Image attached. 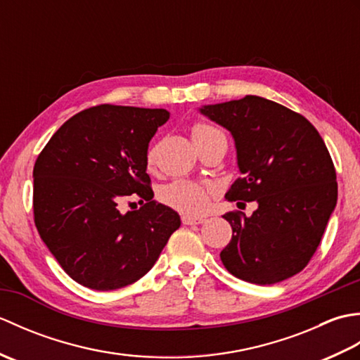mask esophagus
I'll use <instances>...</instances> for the list:
<instances>
[{
	"label": "esophagus",
	"instance_id": "1",
	"mask_svg": "<svg viewBox=\"0 0 360 360\" xmlns=\"http://www.w3.org/2000/svg\"><path fill=\"white\" fill-rule=\"evenodd\" d=\"M182 223H184V224H202L204 223V218L182 215Z\"/></svg>",
	"mask_w": 360,
	"mask_h": 360
}]
</instances>
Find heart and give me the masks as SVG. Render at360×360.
Returning a JSON list of instances; mask_svg holds the SVG:
<instances>
[{
	"instance_id": "obj_1",
	"label": "heart",
	"mask_w": 360,
	"mask_h": 360,
	"mask_svg": "<svg viewBox=\"0 0 360 360\" xmlns=\"http://www.w3.org/2000/svg\"><path fill=\"white\" fill-rule=\"evenodd\" d=\"M213 136H224L217 128L207 124H195L192 128L193 141L207 139ZM155 160V148H150L147 153V162L151 165ZM162 200L172 207L184 212L187 215H201L209 207L210 195L209 190L188 181H176L162 190Z\"/></svg>"
}]
</instances>
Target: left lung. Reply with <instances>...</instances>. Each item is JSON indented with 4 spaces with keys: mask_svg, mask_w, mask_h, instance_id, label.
<instances>
[{
    "mask_svg": "<svg viewBox=\"0 0 360 360\" xmlns=\"http://www.w3.org/2000/svg\"><path fill=\"white\" fill-rule=\"evenodd\" d=\"M200 112L235 141L243 176L226 200L258 204L250 217L223 215L232 240L221 262L255 285L292 277L314 255L338 202L334 164L322 136L302 114L258 96L202 105Z\"/></svg>",
    "mask_w": 360,
    "mask_h": 360,
    "instance_id": "8db88e82",
    "label": "left lung"
}]
</instances>
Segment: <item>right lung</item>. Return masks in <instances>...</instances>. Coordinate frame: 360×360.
I'll list each match as a JSON object with an SVG mask.
<instances>
[{
  "instance_id": "add662e5",
  "label": "right lung",
  "mask_w": 360,
  "mask_h": 360,
  "mask_svg": "<svg viewBox=\"0 0 360 360\" xmlns=\"http://www.w3.org/2000/svg\"><path fill=\"white\" fill-rule=\"evenodd\" d=\"M167 110L98 105L57 129L34 165L37 231L70 277L94 290L131 285L156 263L181 226L153 201L147 153ZM137 194L139 211L118 204Z\"/></svg>"
}]
</instances>
